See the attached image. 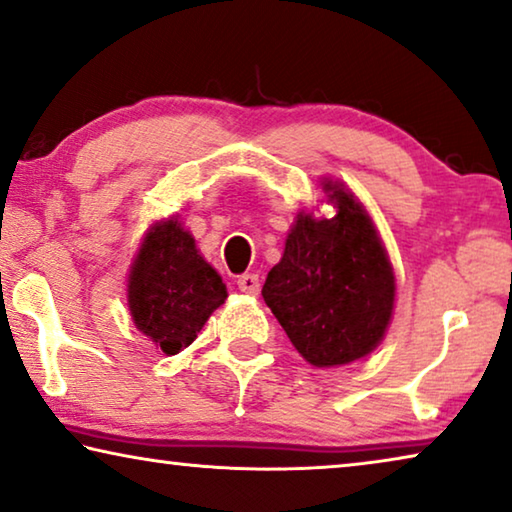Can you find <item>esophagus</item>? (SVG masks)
<instances>
[{
	"label": "esophagus",
	"mask_w": 512,
	"mask_h": 512,
	"mask_svg": "<svg viewBox=\"0 0 512 512\" xmlns=\"http://www.w3.org/2000/svg\"><path fill=\"white\" fill-rule=\"evenodd\" d=\"M236 285H239V289L243 294H259V276L257 273H246V276H241L239 280H236Z\"/></svg>",
	"instance_id": "1"
}]
</instances>
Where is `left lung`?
Listing matches in <instances>:
<instances>
[{"mask_svg":"<svg viewBox=\"0 0 512 512\" xmlns=\"http://www.w3.org/2000/svg\"><path fill=\"white\" fill-rule=\"evenodd\" d=\"M333 218L301 213L262 287L264 303L305 361L345 365L379 345L391 322L395 278L365 209L338 186Z\"/></svg>","mask_w":512,"mask_h":512,"instance_id":"1","label":"left lung"}]
</instances>
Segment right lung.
<instances>
[{"instance_id": "right-lung-1", "label": "right lung", "mask_w": 512, "mask_h": 512, "mask_svg": "<svg viewBox=\"0 0 512 512\" xmlns=\"http://www.w3.org/2000/svg\"><path fill=\"white\" fill-rule=\"evenodd\" d=\"M225 299V282L177 218L151 227L128 280V308L137 329L167 356L179 354Z\"/></svg>"}]
</instances>
